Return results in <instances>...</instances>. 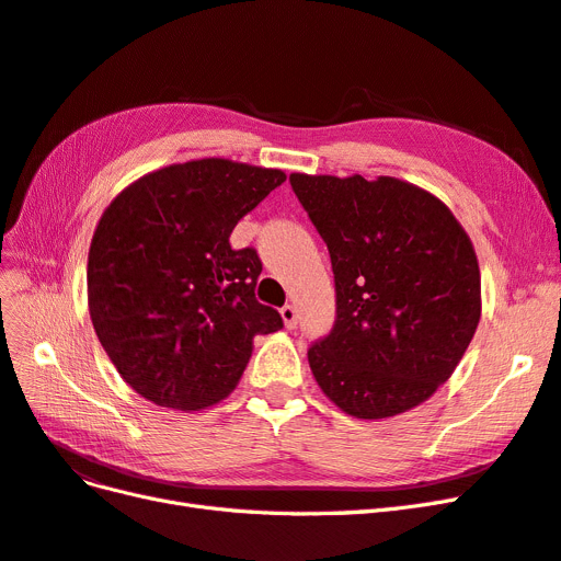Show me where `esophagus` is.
I'll return each instance as SVG.
<instances>
[{
  "instance_id": "obj_1",
  "label": "esophagus",
  "mask_w": 561,
  "mask_h": 561,
  "mask_svg": "<svg viewBox=\"0 0 561 561\" xmlns=\"http://www.w3.org/2000/svg\"><path fill=\"white\" fill-rule=\"evenodd\" d=\"M280 318H283L287 330H295L297 328V309L290 307V304H285V307L280 309Z\"/></svg>"
}]
</instances>
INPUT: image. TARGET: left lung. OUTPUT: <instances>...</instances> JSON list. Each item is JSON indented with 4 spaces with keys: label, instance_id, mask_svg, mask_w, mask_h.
Wrapping results in <instances>:
<instances>
[{
    "label": "left lung",
    "instance_id": "obj_1",
    "mask_svg": "<svg viewBox=\"0 0 561 561\" xmlns=\"http://www.w3.org/2000/svg\"><path fill=\"white\" fill-rule=\"evenodd\" d=\"M328 243L336 320L309 348L313 379L355 419L426 402L461 363L482 316L480 264L443 201L398 178L293 173Z\"/></svg>",
    "mask_w": 561,
    "mask_h": 561
}]
</instances>
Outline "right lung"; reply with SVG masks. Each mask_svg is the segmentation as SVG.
<instances>
[{
  "label": "right lung",
  "instance_id": "1",
  "mask_svg": "<svg viewBox=\"0 0 561 561\" xmlns=\"http://www.w3.org/2000/svg\"><path fill=\"white\" fill-rule=\"evenodd\" d=\"M283 182L278 168L196 159L142 175L105 208L89 250V313L135 393L168 410H206L239 383L252 339L283 328L280 313L254 299L257 252L229 243Z\"/></svg>",
  "mask_w": 561,
  "mask_h": 561
}]
</instances>
